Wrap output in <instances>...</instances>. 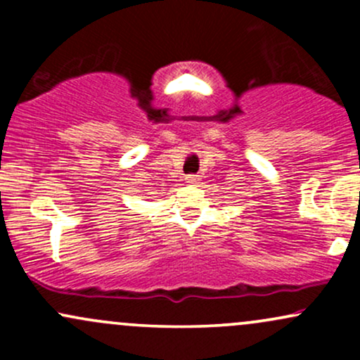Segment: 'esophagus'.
Listing matches in <instances>:
<instances>
[{"mask_svg": "<svg viewBox=\"0 0 360 360\" xmlns=\"http://www.w3.org/2000/svg\"><path fill=\"white\" fill-rule=\"evenodd\" d=\"M198 179H200V177L194 176V174L186 176V183H188V184H196V183H198Z\"/></svg>", "mask_w": 360, "mask_h": 360, "instance_id": "1", "label": "esophagus"}]
</instances>
